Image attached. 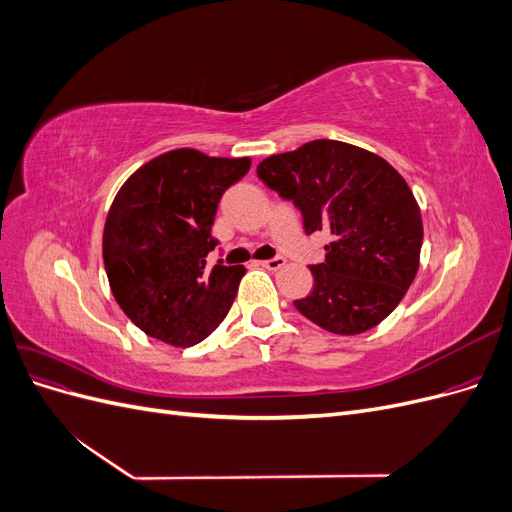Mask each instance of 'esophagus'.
<instances>
[{"instance_id": "34e87169", "label": "esophagus", "mask_w": 512, "mask_h": 512, "mask_svg": "<svg viewBox=\"0 0 512 512\" xmlns=\"http://www.w3.org/2000/svg\"><path fill=\"white\" fill-rule=\"evenodd\" d=\"M258 265H262L269 271H277V269H282L286 265V260L282 256H275V258H269V260H260Z\"/></svg>"}]
</instances>
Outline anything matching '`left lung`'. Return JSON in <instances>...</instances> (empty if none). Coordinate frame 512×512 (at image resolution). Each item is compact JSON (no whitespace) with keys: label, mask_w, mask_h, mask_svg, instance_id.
Returning a JSON list of instances; mask_svg holds the SVG:
<instances>
[{"label":"left lung","mask_w":512,"mask_h":512,"mask_svg":"<svg viewBox=\"0 0 512 512\" xmlns=\"http://www.w3.org/2000/svg\"><path fill=\"white\" fill-rule=\"evenodd\" d=\"M258 179L324 230L327 256L312 265L314 290L294 307L337 335L374 329L404 299L423 245L421 209L408 183L376 153L320 138L262 160Z\"/></svg>","instance_id":"1"}]
</instances>
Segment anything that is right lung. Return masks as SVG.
Returning <instances> with one entry per match:
<instances>
[{
	"mask_svg": "<svg viewBox=\"0 0 512 512\" xmlns=\"http://www.w3.org/2000/svg\"><path fill=\"white\" fill-rule=\"evenodd\" d=\"M250 158H209L175 149L121 185L106 215L102 256L119 307L138 329L188 348L218 329L237 297L243 265H209L222 194Z\"/></svg>",
	"mask_w": 512,
	"mask_h": 512,
	"instance_id": "obj_1",
	"label": "right lung"
}]
</instances>
